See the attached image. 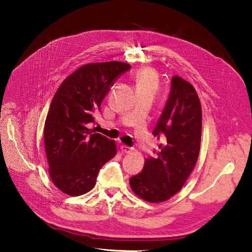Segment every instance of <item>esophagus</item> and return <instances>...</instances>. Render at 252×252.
I'll list each match as a JSON object with an SVG mask.
<instances>
[{"label":"esophagus","instance_id":"esophagus-1","mask_svg":"<svg viewBox=\"0 0 252 252\" xmlns=\"http://www.w3.org/2000/svg\"><path fill=\"white\" fill-rule=\"evenodd\" d=\"M121 150L123 151V153H130L131 152V150H133V149H131L130 147H128V146H126V145H122V146H121Z\"/></svg>","mask_w":252,"mask_h":252}]
</instances>
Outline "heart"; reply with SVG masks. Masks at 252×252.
I'll use <instances>...</instances> for the list:
<instances>
[{
  "mask_svg": "<svg viewBox=\"0 0 252 252\" xmlns=\"http://www.w3.org/2000/svg\"><path fill=\"white\" fill-rule=\"evenodd\" d=\"M135 82L137 90H151L155 93L158 87V79L155 71L148 67L142 68L136 73Z\"/></svg>",
  "mask_w": 252,
  "mask_h": 252,
  "instance_id": "obj_1",
  "label": "heart"
}]
</instances>
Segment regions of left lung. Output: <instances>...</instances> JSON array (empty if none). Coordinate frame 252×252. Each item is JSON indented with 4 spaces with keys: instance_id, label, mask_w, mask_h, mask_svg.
Here are the masks:
<instances>
[{
    "instance_id": "left-lung-1",
    "label": "left lung",
    "mask_w": 252,
    "mask_h": 252,
    "mask_svg": "<svg viewBox=\"0 0 252 252\" xmlns=\"http://www.w3.org/2000/svg\"><path fill=\"white\" fill-rule=\"evenodd\" d=\"M202 110L194 87L184 78H171L168 100L153 135L164 140L154 157L129 179L133 192L143 200L159 203L177 194L194 169L200 151Z\"/></svg>"
}]
</instances>
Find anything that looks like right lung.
I'll return each mask as SVG.
<instances>
[{
  "label": "right lung",
  "instance_id": "obj_1",
  "mask_svg": "<svg viewBox=\"0 0 252 252\" xmlns=\"http://www.w3.org/2000/svg\"><path fill=\"white\" fill-rule=\"evenodd\" d=\"M130 65L119 61L89 63L66 77L48 112L44 142L53 184L79 196L94 188L100 168L116 154V145L88 125L95 123L101 103L118 75Z\"/></svg>",
  "mask_w": 252,
  "mask_h": 252
}]
</instances>
